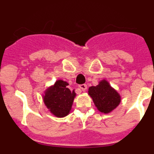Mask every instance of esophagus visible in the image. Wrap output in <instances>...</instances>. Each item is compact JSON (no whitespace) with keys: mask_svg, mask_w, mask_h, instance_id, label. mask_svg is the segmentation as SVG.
Here are the masks:
<instances>
[{"mask_svg":"<svg viewBox=\"0 0 154 154\" xmlns=\"http://www.w3.org/2000/svg\"><path fill=\"white\" fill-rule=\"evenodd\" d=\"M79 87L80 89L82 91H85L87 89V85H85V84H82V85H80Z\"/></svg>","mask_w":154,"mask_h":154,"instance_id":"esophagus-1","label":"esophagus"}]
</instances>
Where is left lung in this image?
Returning <instances> with one entry per match:
<instances>
[{
	"mask_svg": "<svg viewBox=\"0 0 154 154\" xmlns=\"http://www.w3.org/2000/svg\"><path fill=\"white\" fill-rule=\"evenodd\" d=\"M88 92L97 109L105 114L112 112L121 102L119 92L106 79L101 80L96 86L89 87Z\"/></svg>",
	"mask_w": 154,
	"mask_h": 154,
	"instance_id": "left-lung-1",
	"label": "left lung"
}]
</instances>
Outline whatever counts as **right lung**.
Returning a JSON list of instances; mask_svg holds the SVG:
<instances>
[{"mask_svg":"<svg viewBox=\"0 0 154 154\" xmlns=\"http://www.w3.org/2000/svg\"><path fill=\"white\" fill-rule=\"evenodd\" d=\"M67 85V82L57 80L54 85L48 87L43 95L45 105L56 117L62 118L69 115L76 96L75 89L71 91Z\"/></svg>","mask_w":154,"mask_h":154,"instance_id":"right-lung-1","label":"right lung"}]
</instances>
